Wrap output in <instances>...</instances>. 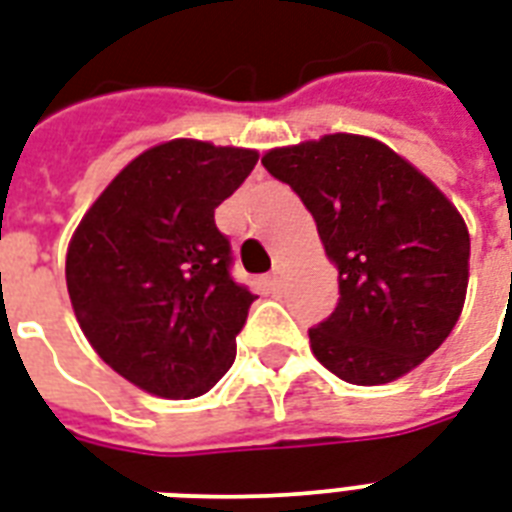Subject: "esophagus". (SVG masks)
<instances>
[{"instance_id": "obj_1", "label": "esophagus", "mask_w": 512, "mask_h": 512, "mask_svg": "<svg viewBox=\"0 0 512 512\" xmlns=\"http://www.w3.org/2000/svg\"><path fill=\"white\" fill-rule=\"evenodd\" d=\"M268 284H271L273 292L282 290V287H284V276H282V271H279V268H276V271H273L271 276H268Z\"/></svg>"}]
</instances>
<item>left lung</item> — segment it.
Masks as SVG:
<instances>
[{"label": "left lung", "instance_id": "8db88e82", "mask_svg": "<svg viewBox=\"0 0 512 512\" xmlns=\"http://www.w3.org/2000/svg\"><path fill=\"white\" fill-rule=\"evenodd\" d=\"M300 195L338 268V306L308 330L330 373L389 384L454 330L470 276V233L416 166L370 136L327 134L263 155Z\"/></svg>", "mask_w": 512, "mask_h": 512}]
</instances>
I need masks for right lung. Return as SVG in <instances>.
Segmentation results:
<instances>
[{"instance_id":"1","label":"right lung","mask_w":512,"mask_h":512,"mask_svg":"<svg viewBox=\"0 0 512 512\" xmlns=\"http://www.w3.org/2000/svg\"><path fill=\"white\" fill-rule=\"evenodd\" d=\"M257 152L171 139L120 171L66 252L74 317L101 360L144 392L190 400L236 360L255 295L230 276L214 209Z\"/></svg>"}]
</instances>
